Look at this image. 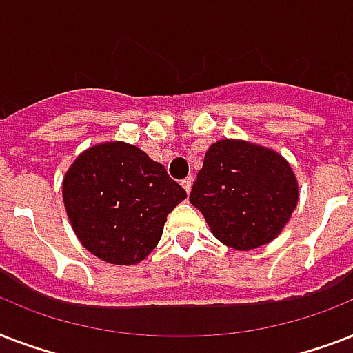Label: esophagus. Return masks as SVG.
Wrapping results in <instances>:
<instances>
[{
    "label": "esophagus",
    "mask_w": 353,
    "mask_h": 353,
    "mask_svg": "<svg viewBox=\"0 0 353 353\" xmlns=\"http://www.w3.org/2000/svg\"><path fill=\"white\" fill-rule=\"evenodd\" d=\"M192 181H194V177H192V176L185 177V179H183V181H181L183 188H185L187 192H190V188H192Z\"/></svg>",
    "instance_id": "1"
}]
</instances>
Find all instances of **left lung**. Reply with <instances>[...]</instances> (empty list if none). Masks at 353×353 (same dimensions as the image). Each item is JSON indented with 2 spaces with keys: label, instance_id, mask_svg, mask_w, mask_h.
<instances>
[{
  "label": "left lung",
  "instance_id": "8db88e82",
  "mask_svg": "<svg viewBox=\"0 0 353 353\" xmlns=\"http://www.w3.org/2000/svg\"><path fill=\"white\" fill-rule=\"evenodd\" d=\"M296 201L295 174L282 155L231 139L207 150L190 192L216 238L240 251L276 238Z\"/></svg>",
  "mask_w": 353,
  "mask_h": 353
}]
</instances>
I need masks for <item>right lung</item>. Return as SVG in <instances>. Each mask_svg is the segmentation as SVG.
Wrapping results in <instances>:
<instances>
[{"mask_svg":"<svg viewBox=\"0 0 353 353\" xmlns=\"http://www.w3.org/2000/svg\"><path fill=\"white\" fill-rule=\"evenodd\" d=\"M63 205L82 245L104 262L139 263L159 243L185 188L137 146L104 143L79 155L63 177Z\"/></svg>","mask_w":353,"mask_h":353,"instance_id":"1","label":"right lung"}]
</instances>
